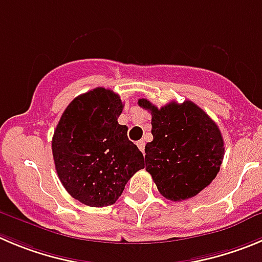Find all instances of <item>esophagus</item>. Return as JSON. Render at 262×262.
I'll use <instances>...</instances> for the list:
<instances>
[{
  "label": "esophagus",
  "instance_id": "obj_1",
  "mask_svg": "<svg viewBox=\"0 0 262 262\" xmlns=\"http://www.w3.org/2000/svg\"><path fill=\"white\" fill-rule=\"evenodd\" d=\"M137 146H138L139 150L145 154V141H138V142H137Z\"/></svg>",
  "mask_w": 262,
  "mask_h": 262
}]
</instances>
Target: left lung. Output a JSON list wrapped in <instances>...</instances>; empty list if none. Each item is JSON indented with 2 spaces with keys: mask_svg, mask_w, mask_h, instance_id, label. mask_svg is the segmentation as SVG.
<instances>
[{
  "mask_svg": "<svg viewBox=\"0 0 262 262\" xmlns=\"http://www.w3.org/2000/svg\"><path fill=\"white\" fill-rule=\"evenodd\" d=\"M138 104L152 116L154 139L145 146V160L159 192L173 202L199 194L216 178L224 159L217 124L191 101L158 108L142 98Z\"/></svg>",
  "mask_w": 262,
  "mask_h": 262,
  "instance_id": "1",
  "label": "left lung"
}]
</instances>
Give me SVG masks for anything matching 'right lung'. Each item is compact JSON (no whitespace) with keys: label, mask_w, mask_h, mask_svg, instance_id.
I'll list each match as a JSON object with an SVG mask.
<instances>
[{"label":"right lung","mask_w":262,"mask_h":262,"mask_svg":"<svg viewBox=\"0 0 262 262\" xmlns=\"http://www.w3.org/2000/svg\"><path fill=\"white\" fill-rule=\"evenodd\" d=\"M119 94L95 88L76 97L62 114L51 141L54 164L72 198L89 207H107L126 182L145 168L142 152L126 136Z\"/></svg>","instance_id":"add662e5"}]
</instances>
